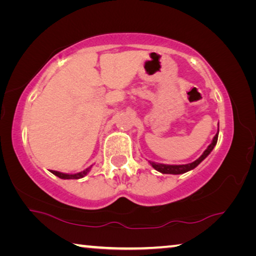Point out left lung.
Segmentation results:
<instances>
[{
  "label": "left lung",
  "instance_id": "8db88e82",
  "mask_svg": "<svg viewBox=\"0 0 256 256\" xmlns=\"http://www.w3.org/2000/svg\"><path fill=\"white\" fill-rule=\"evenodd\" d=\"M218 133H219V130H218ZM218 133L216 134L214 140H212L210 146L206 149L204 152L202 154L201 157L196 159V162H193L190 164H157L154 162H150V164L156 170L162 172V174L178 175V174H184V172H188V170H192L198 166V164L202 162V160H204L208 157V156H209V154L211 152L212 150H214V146L216 144V141H218Z\"/></svg>",
  "mask_w": 256,
  "mask_h": 256
}]
</instances>
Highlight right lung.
Segmentation results:
<instances>
[{
	"instance_id": "1",
	"label": "right lung",
	"mask_w": 256,
	"mask_h": 256,
	"mask_svg": "<svg viewBox=\"0 0 256 256\" xmlns=\"http://www.w3.org/2000/svg\"><path fill=\"white\" fill-rule=\"evenodd\" d=\"M90 168H92V166H90L89 168H86V170H84V172H76V174H64V172H56V170H50V172H53L55 176H58L62 180H79V178H82V177L88 174Z\"/></svg>"
}]
</instances>
